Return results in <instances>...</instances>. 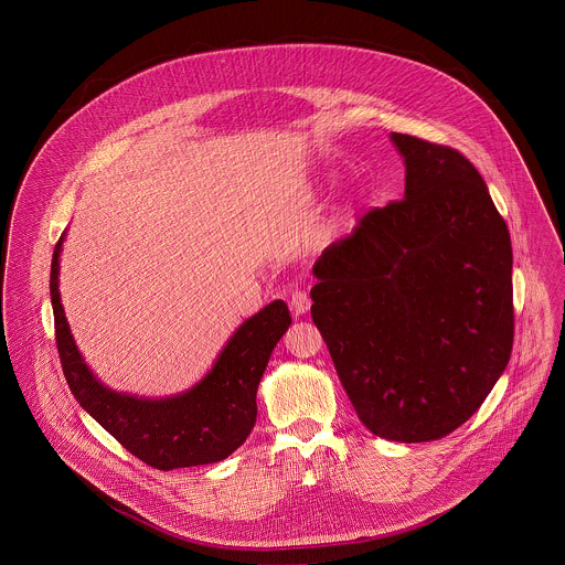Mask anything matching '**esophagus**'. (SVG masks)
Listing matches in <instances>:
<instances>
[{
    "label": "esophagus",
    "mask_w": 565,
    "mask_h": 565,
    "mask_svg": "<svg viewBox=\"0 0 565 565\" xmlns=\"http://www.w3.org/2000/svg\"><path fill=\"white\" fill-rule=\"evenodd\" d=\"M289 307H291V311H294V316H296V318H298V316H302V313H307V311H309V307H311V298H309V294H307L305 289L296 287V289L291 291V296H289Z\"/></svg>",
    "instance_id": "esophagus-1"
}]
</instances>
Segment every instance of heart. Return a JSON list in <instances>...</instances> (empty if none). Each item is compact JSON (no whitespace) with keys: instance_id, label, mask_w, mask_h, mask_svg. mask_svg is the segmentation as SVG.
<instances>
[{"instance_id":"1","label":"heart","mask_w":565,"mask_h":565,"mask_svg":"<svg viewBox=\"0 0 565 565\" xmlns=\"http://www.w3.org/2000/svg\"><path fill=\"white\" fill-rule=\"evenodd\" d=\"M237 276H242V267L239 265H237Z\"/></svg>"}]
</instances>
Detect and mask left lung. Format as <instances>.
<instances>
[{"instance_id":"8db88e82","label":"left lung","mask_w":565,"mask_h":565,"mask_svg":"<svg viewBox=\"0 0 565 565\" xmlns=\"http://www.w3.org/2000/svg\"><path fill=\"white\" fill-rule=\"evenodd\" d=\"M392 139L404 198L323 249L311 318L359 419L417 444L466 424L504 372L513 252L472 162L411 135Z\"/></svg>"}]
</instances>
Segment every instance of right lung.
<instances>
[{"label":"right lung","mask_w":565,"mask_h":565,"mask_svg":"<svg viewBox=\"0 0 565 565\" xmlns=\"http://www.w3.org/2000/svg\"><path fill=\"white\" fill-rule=\"evenodd\" d=\"M54 247L50 294L63 374L82 408L130 455L157 470L217 463L233 455L256 422V390L274 345L291 323L282 300L267 305L233 334L211 374L191 392L167 401H139L99 385L82 363L58 296Z\"/></svg>","instance_id":"add662e5"}]
</instances>
